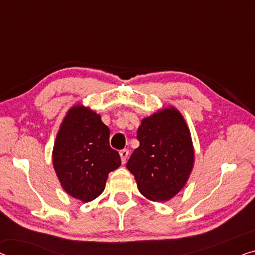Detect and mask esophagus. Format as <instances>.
Instances as JSON below:
<instances>
[{
    "instance_id": "34e87169",
    "label": "esophagus",
    "mask_w": 255,
    "mask_h": 255,
    "mask_svg": "<svg viewBox=\"0 0 255 255\" xmlns=\"http://www.w3.org/2000/svg\"><path fill=\"white\" fill-rule=\"evenodd\" d=\"M120 158H121V162H123V164H125V162H126V160H127V158H128V154H129V151L127 150V149H124V150H121L120 152Z\"/></svg>"
}]
</instances>
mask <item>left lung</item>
Masks as SVG:
<instances>
[{
    "mask_svg": "<svg viewBox=\"0 0 255 255\" xmlns=\"http://www.w3.org/2000/svg\"><path fill=\"white\" fill-rule=\"evenodd\" d=\"M139 146L126 167L139 192L153 201H167L181 191L193 168L195 151L184 118L175 108L144 118L137 130Z\"/></svg>",
    "mask_w": 255,
    "mask_h": 255,
    "instance_id": "left-lung-1",
    "label": "left lung"
}]
</instances>
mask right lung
I'll return each mask as SVG.
<instances>
[{
  "instance_id": "add662e5",
  "label": "right lung",
  "mask_w": 255,
  "mask_h": 255,
  "mask_svg": "<svg viewBox=\"0 0 255 255\" xmlns=\"http://www.w3.org/2000/svg\"><path fill=\"white\" fill-rule=\"evenodd\" d=\"M109 138L110 129L100 115L82 105L68 110L57 134L52 164L63 189L73 198L83 203L97 198L109 173L121 165Z\"/></svg>"
}]
</instances>
